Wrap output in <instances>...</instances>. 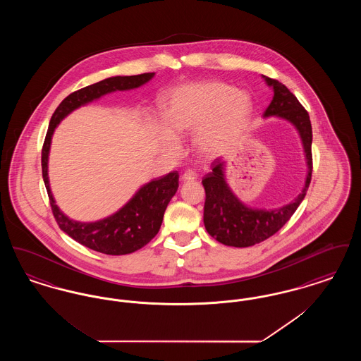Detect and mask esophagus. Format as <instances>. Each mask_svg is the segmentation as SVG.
Returning a JSON list of instances; mask_svg holds the SVG:
<instances>
[{"mask_svg":"<svg viewBox=\"0 0 361 361\" xmlns=\"http://www.w3.org/2000/svg\"><path fill=\"white\" fill-rule=\"evenodd\" d=\"M196 178H197V174L195 172H192V171H187V172H184L181 174V181H184V183L193 181V180H196Z\"/></svg>","mask_w":361,"mask_h":361,"instance_id":"obj_1","label":"esophagus"}]
</instances>
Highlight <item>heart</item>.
<instances>
[{"instance_id":"obj_1","label":"heart","mask_w":361,"mask_h":361,"mask_svg":"<svg viewBox=\"0 0 361 361\" xmlns=\"http://www.w3.org/2000/svg\"><path fill=\"white\" fill-rule=\"evenodd\" d=\"M252 112V102L224 82L178 86L169 93L161 133V146L177 153L180 143L173 134L196 133L195 143L203 154H215L240 133Z\"/></svg>"}]
</instances>
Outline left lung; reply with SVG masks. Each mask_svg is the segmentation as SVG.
<instances>
[{
  "instance_id": "8db88e82",
  "label": "left lung",
  "mask_w": 361,
  "mask_h": 361,
  "mask_svg": "<svg viewBox=\"0 0 361 361\" xmlns=\"http://www.w3.org/2000/svg\"><path fill=\"white\" fill-rule=\"evenodd\" d=\"M265 81L274 87V99L264 112V116H277L290 121L302 137L305 154L307 159V178L302 192L286 206L276 209H261L245 206L228 188L224 180V162L215 159L212 172L203 178L206 189L204 226L208 234L227 246L247 247L268 240L290 221L296 208L306 196L312 173L311 142L312 130L309 112L277 80L265 77Z\"/></svg>"
}]
</instances>
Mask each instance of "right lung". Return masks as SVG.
<instances>
[{
  "label": "right lung",
  "mask_w": 361,
  "mask_h": 361,
  "mask_svg": "<svg viewBox=\"0 0 361 361\" xmlns=\"http://www.w3.org/2000/svg\"><path fill=\"white\" fill-rule=\"evenodd\" d=\"M153 77L154 73H143L126 77L118 75L73 92L58 105L52 114L43 143L42 173L56 224L73 240L104 255H128L143 247L154 238L162 224L165 209L178 188V173H169L143 185L126 206L103 221L92 224L75 222L58 208L52 197L47 173L52 134L61 121L78 106L90 103L115 90H128L143 85Z\"/></svg>",
  "instance_id": "1"
}]
</instances>
